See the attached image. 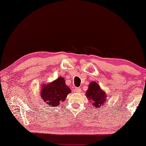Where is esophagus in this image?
<instances>
[{"label": "esophagus", "mask_w": 146, "mask_h": 146, "mask_svg": "<svg viewBox=\"0 0 146 146\" xmlns=\"http://www.w3.org/2000/svg\"><path fill=\"white\" fill-rule=\"evenodd\" d=\"M74 91L76 92H82V89H81L80 88H75Z\"/></svg>", "instance_id": "34e87169"}]
</instances>
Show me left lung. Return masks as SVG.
<instances>
[{
    "label": "left lung",
    "mask_w": 146,
    "mask_h": 146,
    "mask_svg": "<svg viewBox=\"0 0 146 146\" xmlns=\"http://www.w3.org/2000/svg\"><path fill=\"white\" fill-rule=\"evenodd\" d=\"M88 87L85 95L87 98L90 100V103H91V106L97 109L102 107L107 100V96L106 92L95 82H90Z\"/></svg>",
    "instance_id": "left-lung-1"
}]
</instances>
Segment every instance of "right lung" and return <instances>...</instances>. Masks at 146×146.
<instances>
[{
	"label": "right lung",
	"mask_w": 146,
	"mask_h": 146,
	"mask_svg": "<svg viewBox=\"0 0 146 146\" xmlns=\"http://www.w3.org/2000/svg\"><path fill=\"white\" fill-rule=\"evenodd\" d=\"M71 90L65 84L64 79L59 77L50 83L41 85L40 96L46 106L57 107L66 100Z\"/></svg>",
	"instance_id": "1"
}]
</instances>
